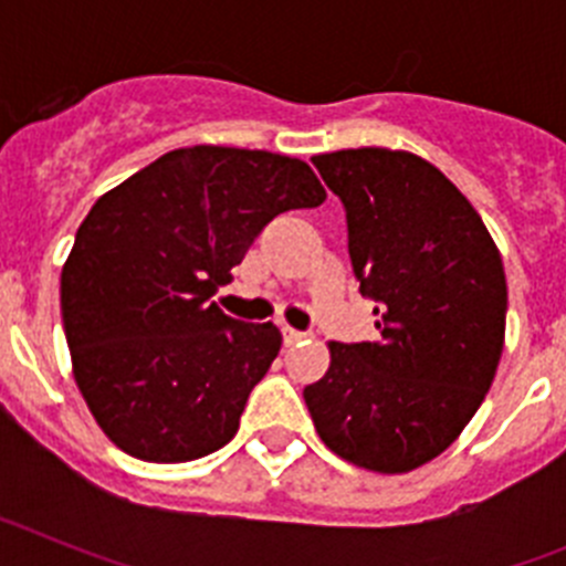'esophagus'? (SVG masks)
Returning a JSON list of instances; mask_svg holds the SVG:
<instances>
[{"mask_svg": "<svg viewBox=\"0 0 566 566\" xmlns=\"http://www.w3.org/2000/svg\"><path fill=\"white\" fill-rule=\"evenodd\" d=\"M280 332H283V343H286V345H294V343H300V339L306 337V332H297V328H289V326H283Z\"/></svg>", "mask_w": 566, "mask_h": 566, "instance_id": "esophagus-1", "label": "esophagus"}]
</instances>
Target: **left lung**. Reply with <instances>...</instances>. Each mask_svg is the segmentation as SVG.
<instances>
[{"instance_id":"1","label":"left lung","mask_w":566,"mask_h":566,"mask_svg":"<svg viewBox=\"0 0 566 566\" xmlns=\"http://www.w3.org/2000/svg\"><path fill=\"white\" fill-rule=\"evenodd\" d=\"M348 223L374 343H332L308 413L337 457L405 473L431 462L479 411L504 345L502 254L470 201L433 164L399 149L314 155Z\"/></svg>"}]
</instances>
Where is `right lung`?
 Masks as SVG:
<instances>
[{
  "label": "right lung",
  "mask_w": 566,
  "mask_h": 566,
  "mask_svg": "<svg viewBox=\"0 0 566 566\" xmlns=\"http://www.w3.org/2000/svg\"><path fill=\"white\" fill-rule=\"evenodd\" d=\"M323 201L300 158L198 144L90 209L62 269L64 337L84 402L124 453L189 462L238 433L283 337L209 297L269 221Z\"/></svg>",
  "instance_id": "1"
}]
</instances>
